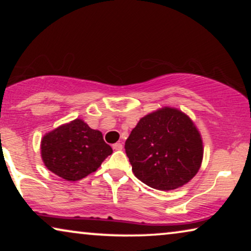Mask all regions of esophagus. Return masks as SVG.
<instances>
[{
  "mask_svg": "<svg viewBox=\"0 0 251 251\" xmlns=\"http://www.w3.org/2000/svg\"><path fill=\"white\" fill-rule=\"evenodd\" d=\"M122 149H123V145L121 143H116L113 145V150H115V151H121Z\"/></svg>",
  "mask_w": 251,
  "mask_h": 251,
  "instance_id": "1",
  "label": "esophagus"
}]
</instances>
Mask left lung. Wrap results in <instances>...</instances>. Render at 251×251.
Wrapping results in <instances>:
<instances>
[{
  "label": "left lung",
  "mask_w": 251,
  "mask_h": 251,
  "mask_svg": "<svg viewBox=\"0 0 251 251\" xmlns=\"http://www.w3.org/2000/svg\"><path fill=\"white\" fill-rule=\"evenodd\" d=\"M125 149L135 176L160 191L187 184L203 159V142L197 126L187 114L169 106L143 116Z\"/></svg>",
  "instance_id": "1"
}]
</instances>
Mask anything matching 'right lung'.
<instances>
[{"mask_svg":"<svg viewBox=\"0 0 251 251\" xmlns=\"http://www.w3.org/2000/svg\"><path fill=\"white\" fill-rule=\"evenodd\" d=\"M113 153L99 130L82 119L57 126L41 139V157L48 169L68 181L80 180L95 173Z\"/></svg>","mask_w":251,"mask_h":251,"instance_id":"obj_1","label":"right lung"}]
</instances>
